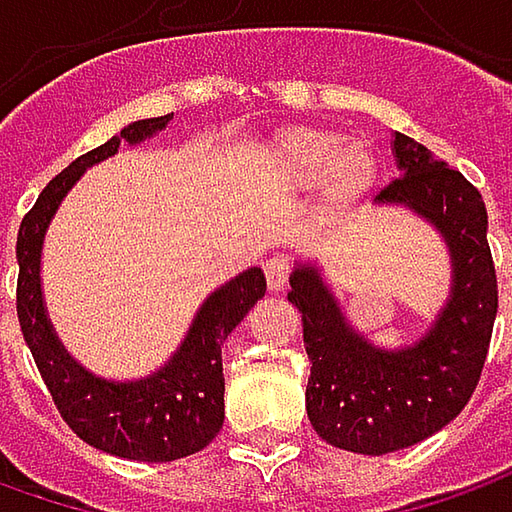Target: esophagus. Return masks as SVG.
I'll return each mask as SVG.
<instances>
[{
	"label": "esophagus",
	"mask_w": 512,
	"mask_h": 512,
	"mask_svg": "<svg viewBox=\"0 0 512 512\" xmlns=\"http://www.w3.org/2000/svg\"><path fill=\"white\" fill-rule=\"evenodd\" d=\"M290 259H287L285 253H276L273 259H267L265 262V276H267V287H270V293H282L287 287V279H290Z\"/></svg>",
	"instance_id": "esophagus-1"
}]
</instances>
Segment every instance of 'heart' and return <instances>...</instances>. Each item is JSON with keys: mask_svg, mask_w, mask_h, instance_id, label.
<instances>
[{"mask_svg": "<svg viewBox=\"0 0 512 512\" xmlns=\"http://www.w3.org/2000/svg\"><path fill=\"white\" fill-rule=\"evenodd\" d=\"M262 165L276 185L313 190L325 210L353 207L376 182L379 159L364 139L310 125L282 128L262 148Z\"/></svg>", "mask_w": 512, "mask_h": 512, "instance_id": "b5f03b06", "label": "heart"}]
</instances>
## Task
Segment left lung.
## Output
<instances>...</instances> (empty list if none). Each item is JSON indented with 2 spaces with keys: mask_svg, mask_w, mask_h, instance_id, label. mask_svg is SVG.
<instances>
[{
  "mask_svg": "<svg viewBox=\"0 0 512 512\" xmlns=\"http://www.w3.org/2000/svg\"><path fill=\"white\" fill-rule=\"evenodd\" d=\"M390 148L399 179L376 205L419 216L450 256V293L436 319L402 347L370 342L310 259L296 262L287 293L305 327L307 419L327 444L364 456L424 442L462 413L482 376L499 310L482 193L404 133Z\"/></svg>",
  "mask_w": 512,
  "mask_h": 512,
  "instance_id": "left-lung-1",
  "label": "left lung"
}]
</instances>
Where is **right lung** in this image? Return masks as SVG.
<instances>
[{"label":"right lung","mask_w":512,"mask_h":512,"mask_svg":"<svg viewBox=\"0 0 512 512\" xmlns=\"http://www.w3.org/2000/svg\"><path fill=\"white\" fill-rule=\"evenodd\" d=\"M170 119L173 113L130 122L105 145L79 156L39 193L16 236V313L53 402L82 442L133 462L185 459L216 439L225 422L222 342L267 290L262 267H247L207 293L182 344L168 362L142 379L116 382L96 376L59 342L42 290V247L50 222L85 170L116 156L122 145L136 148L153 139L168 128Z\"/></svg>","instance_id":"right-lung-1"}]
</instances>
